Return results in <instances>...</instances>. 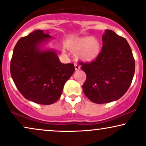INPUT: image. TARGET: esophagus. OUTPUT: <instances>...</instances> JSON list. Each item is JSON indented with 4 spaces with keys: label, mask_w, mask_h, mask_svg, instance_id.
<instances>
[{
    "label": "esophagus",
    "mask_w": 146,
    "mask_h": 146,
    "mask_svg": "<svg viewBox=\"0 0 146 146\" xmlns=\"http://www.w3.org/2000/svg\"><path fill=\"white\" fill-rule=\"evenodd\" d=\"M74 65H75V70H76V71H78V70L80 69V66L79 65V64H76V63H75Z\"/></svg>",
    "instance_id": "1"
}]
</instances>
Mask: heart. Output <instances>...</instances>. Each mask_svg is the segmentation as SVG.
<instances>
[{"mask_svg":"<svg viewBox=\"0 0 146 146\" xmlns=\"http://www.w3.org/2000/svg\"><path fill=\"white\" fill-rule=\"evenodd\" d=\"M68 48L78 52V57L85 62H91L98 57L101 52V43L97 38L84 36L75 39L68 45ZM65 52V51L63 50Z\"/></svg>","mask_w":146,"mask_h":146,"instance_id":"b5f03b06","label":"heart"}]
</instances>
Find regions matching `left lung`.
I'll return each instance as SVG.
<instances>
[{
	"label": "left lung",
	"mask_w": 146,
	"mask_h": 146,
	"mask_svg": "<svg viewBox=\"0 0 146 146\" xmlns=\"http://www.w3.org/2000/svg\"><path fill=\"white\" fill-rule=\"evenodd\" d=\"M102 40V50L96 59L80 62L86 74L82 86L84 94L98 104L122 97L131 86L135 68L132 50L125 38L105 30Z\"/></svg>",
	"instance_id": "8db88e82"
}]
</instances>
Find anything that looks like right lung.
I'll return each mask as SVG.
<instances>
[{
  "label": "right lung",
  "mask_w": 146,
  "mask_h": 146,
  "mask_svg": "<svg viewBox=\"0 0 146 146\" xmlns=\"http://www.w3.org/2000/svg\"><path fill=\"white\" fill-rule=\"evenodd\" d=\"M52 36L36 30L22 37L13 49L10 71L24 98L41 105H51L60 97L64 84L75 71L74 64H62L53 50L41 45Z\"/></svg>",
  "instance_id": "right-lung-1"
}]
</instances>
